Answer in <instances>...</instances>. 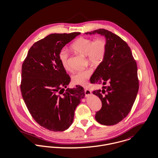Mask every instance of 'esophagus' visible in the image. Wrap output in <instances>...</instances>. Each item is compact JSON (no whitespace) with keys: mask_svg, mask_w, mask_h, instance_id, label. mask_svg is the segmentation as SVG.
<instances>
[{"mask_svg":"<svg viewBox=\"0 0 158 158\" xmlns=\"http://www.w3.org/2000/svg\"><path fill=\"white\" fill-rule=\"evenodd\" d=\"M85 93L86 96H89L90 95H91V91L88 89H85Z\"/></svg>","mask_w":158,"mask_h":158,"instance_id":"34e87169","label":"esophagus"}]
</instances>
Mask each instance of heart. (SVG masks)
<instances>
[{"label":"heart","instance_id":"heart-1","mask_svg":"<svg viewBox=\"0 0 158 158\" xmlns=\"http://www.w3.org/2000/svg\"><path fill=\"white\" fill-rule=\"evenodd\" d=\"M72 50L87 56L89 62L94 64L101 63L106 53V41L104 38H92L80 37L74 41L70 46ZM69 54L61 50L58 54V58L61 66L64 69H69ZM92 74L91 69H86L75 72L72 75V81L75 85L85 86Z\"/></svg>","mask_w":158,"mask_h":158}]
</instances>
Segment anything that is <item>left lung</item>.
I'll list each match as a JSON object with an SVG mask.
<instances>
[{"label":"left lung","instance_id":"1","mask_svg":"<svg viewBox=\"0 0 158 158\" xmlns=\"http://www.w3.org/2000/svg\"><path fill=\"white\" fill-rule=\"evenodd\" d=\"M95 33L106 38V53L90 78V83L102 84V90H94L102 106L95 114L102 125H114L130 112L139 90L137 67L131 48L120 37L100 28L86 35Z\"/></svg>","mask_w":158,"mask_h":158}]
</instances>
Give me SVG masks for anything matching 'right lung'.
Instances as JSON below:
<instances>
[{"label": "right lung", "mask_w": 158, "mask_h": 158, "mask_svg": "<svg viewBox=\"0 0 158 158\" xmlns=\"http://www.w3.org/2000/svg\"><path fill=\"white\" fill-rule=\"evenodd\" d=\"M80 34H50L30 47L23 62V100L34 120L50 131L68 129L77 106L85 95L80 86L65 90L70 77L58 58L62 48Z\"/></svg>", "instance_id": "add662e5"}]
</instances>
